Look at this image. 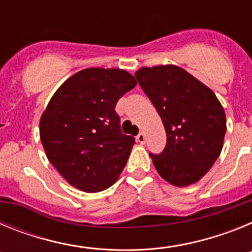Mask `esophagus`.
I'll list each match as a JSON object with an SVG mask.
<instances>
[{"label":"esophagus","mask_w":252,"mask_h":252,"mask_svg":"<svg viewBox=\"0 0 252 252\" xmlns=\"http://www.w3.org/2000/svg\"><path fill=\"white\" fill-rule=\"evenodd\" d=\"M136 140L140 142V144H144V142H145V140H146L145 133H144V132H140L139 135H137V136H136Z\"/></svg>","instance_id":"esophagus-1"}]
</instances>
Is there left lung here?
Returning a JSON list of instances; mask_svg holds the SVG:
<instances>
[{
  "instance_id": "8db88e82",
  "label": "left lung",
  "mask_w": 252,
  "mask_h": 252,
  "mask_svg": "<svg viewBox=\"0 0 252 252\" xmlns=\"http://www.w3.org/2000/svg\"><path fill=\"white\" fill-rule=\"evenodd\" d=\"M157 108L166 131V145L150 153L162 179L187 187L201 179L221 154L226 115L215 93L175 65L141 68L135 73Z\"/></svg>"
}]
</instances>
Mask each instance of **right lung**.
Listing matches in <instances>:
<instances>
[{"label": "right lung", "mask_w": 252, "mask_h": 252, "mask_svg": "<svg viewBox=\"0 0 252 252\" xmlns=\"http://www.w3.org/2000/svg\"><path fill=\"white\" fill-rule=\"evenodd\" d=\"M136 86L122 69L88 68L66 79L40 120L46 157L83 192L104 190L124 170L135 137L121 131L116 103Z\"/></svg>", "instance_id": "add662e5"}]
</instances>
